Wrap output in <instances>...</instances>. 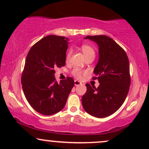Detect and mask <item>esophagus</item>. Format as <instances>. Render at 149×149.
Returning <instances> with one entry per match:
<instances>
[{"instance_id": "34e87169", "label": "esophagus", "mask_w": 149, "mask_h": 149, "mask_svg": "<svg viewBox=\"0 0 149 149\" xmlns=\"http://www.w3.org/2000/svg\"><path fill=\"white\" fill-rule=\"evenodd\" d=\"M74 84L76 86H78V85H80L81 84V83H80V81H78V80H75L74 81Z\"/></svg>"}]
</instances>
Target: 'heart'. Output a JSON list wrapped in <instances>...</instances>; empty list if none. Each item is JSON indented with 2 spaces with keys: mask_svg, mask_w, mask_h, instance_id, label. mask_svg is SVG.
Returning a JSON list of instances; mask_svg holds the SVG:
<instances>
[{
  "mask_svg": "<svg viewBox=\"0 0 149 149\" xmlns=\"http://www.w3.org/2000/svg\"><path fill=\"white\" fill-rule=\"evenodd\" d=\"M81 51L84 54L85 59H89V58H95V51L91 45H88V44H83L80 47ZM71 56V51L69 50L67 52L66 56V61L68 62L70 60V58ZM71 74L73 75L77 79H81L82 76L85 74V71L79 69H74L71 71Z\"/></svg>",
  "mask_w": 149,
  "mask_h": 149,
  "instance_id": "b5f03b06",
  "label": "heart"
}]
</instances>
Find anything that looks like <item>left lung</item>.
Listing matches in <instances>:
<instances>
[{"label": "left lung", "instance_id": "left-lung-1", "mask_svg": "<svg viewBox=\"0 0 149 149\" xmlns=\"http://www.w3.org/2000/svg\"><path fill=\"white\" fill-rule=\"evenodd\" d=\"M99 46V61L94 69L100 86L87 83V91L82 97L83 109L97 118H105L119 109L125 100L130 86L129 59L117 42L107 36H88Z\"/></svg>", "mask_w": 149, "mask_h": 149}]
</instances>
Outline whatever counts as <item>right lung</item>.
Returning <instances> with one entry per match:
<instances>
[{
  "instance_id": "obj_1",
  "label": "right lung",
  "mask_w": 149,
  "mask_h": 149,
  "mask_svg": "<svg viewBox=\"0 0 149 149\" xmlns=\"http://www.w3.org/2000/svg\"><path fill=\"white\" fill-rule=\"evenodd\" d=\"M64 36L49 35L32 46L26 58L22 85L26 99L34 110L49 116L64 109L74 80L56 81L55 69L65 66L69 45Z\"/></svg>"
}]
</instances>
